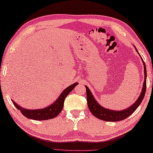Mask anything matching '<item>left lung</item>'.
Segmentation results:
<instances>
[{"label": "left lung", "instance_id": "left-lung-1", "mask_svg": "<svg viewBox=\"0 0 153 153\" xmlns=\"http://www.w3.org/2000/svg\"><path fill=\"white\" fill-rule=\"evenodd\" d=\"M143 62L144 65V81L143 83V88L142 89V91L140 96L137 101H136L134 104L132 105L131 106L127 108L126 110H122V111H114L111 110L106 109L104 108L100 105H99L96 100L94 99V96L91 94V91L87 86L85 85L86 88V95H87V102H88V106L89 110L91 112V113L95 116V117L98 118L100 120L108 121V122H116V121H120L124 120L126 118L128 117L132 114L137 110V108L139 106L141 102H142L143 100L145 95L146 89V65L144 62Z\"/></svg>", "mask_w": 153, "mask_h": 153}]
</instances>
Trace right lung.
Segmentation results:
<instances>
[{
  "label": "right lung",
  "instance_id": "right-lung-1",
  "mask_svg": "<svg viewBox=\"0 0 153 153\" xmlns=\"http://www.w3.org/2000/svg\"><path fill=\"white\" fill-rule=\"evenodd\" d=\"M77 83H75V84H72L71 85L69 86L61 94L59 98L55 101L53 104H52L49 106L43 108V109L40 110H27L25 109V108H21V106L16 103V102H13L14 105L15 107L17 108L18 110H20L21 113L23 114L25 117L27 118L33 119V120H49V119H51L55 118L59 114L62 112L63 109V104H64L65 99L70 91L74 90L75 86H76Z\"/></svg>",
  "mask_w": 153,
  "mask_h": 153
}]
</instances>
